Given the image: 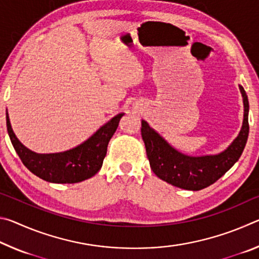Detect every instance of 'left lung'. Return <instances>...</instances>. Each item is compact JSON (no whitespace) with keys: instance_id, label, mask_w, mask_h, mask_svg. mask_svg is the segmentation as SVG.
Masks as SVG:
<instances>
[{"instance_id":"8db88e82","label":"left lung","mask_w":259,"mask_h":259,"mask_svg":"<svg viewBox=\"0 0 259 259\" xmlns=\"http://www.w3.org/2000/svg\"><path fill=\"white\" fill-rule=\"evenodd\" d=\"M243 122L239 136L219 154L190 156L178 152L166 140L142 120V137L145 143L151 169L162 181L184 190L199 191L217 182L240 159L249 135V102L242 85Z\"/></svg>"}]
</instances>
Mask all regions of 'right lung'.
I'll use <instances>...</instances> for the list:
<instances>
[{"mask_svg": "<svg viewBox=\"0 0 259 259\" xmlns=\"http://www.w3.org/2000/svg\"><path fill=\"white\" fill-rule=\"evenodd\" d=\"M123 115L124 113L117 114L81 145L72 150L50 154H38L25 147L11 128L8 112L7 129L15 151L30 172L50 183L74 184L91 178L99 171L104 157L106 156L108 142Z\"/></svg>", "mask_w": 259, "mask_h": 259, "instance_id": "obj_1", "label": "right lung"}]
</instances>
